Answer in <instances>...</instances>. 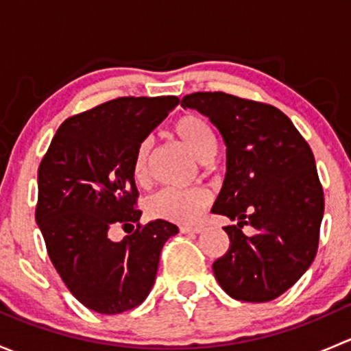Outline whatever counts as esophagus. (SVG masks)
Here are the masks:
<instances>
[{"label": "esophagus", "instance_id": "esophagus-1", "mask_svg": "<svg viewBox=\"0 0 351 351\" xmlns=\"http://www.w3.org/2000/svg\"><path fill=\"white\" fill-rule=\"evenodd\" d=\"M202 226H180V232H183V234H198V232H202Z\"/></svg>", "mask_w": 351, "mask_h": 351}]
</instances>
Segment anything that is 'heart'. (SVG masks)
Returning <instances> with one entry per match:
<instances>
[{"instance_id": "1", "label": "heart", "mask_w": 351, "mask_h": 351, "mask_svg": "<svg viewBox=\"0 0 351 351\" xmlns=\"http://www.w3.org/2000/svg\"><path fill=\"white\" fill-rule=\"evenodd\" d=\"M173 132L200 161H210L217 153V137H215L214 129L200 115L186 113V115L180 117L173 125ZM149 149L147 141H144L137 147L136 158H134V176L137 182H144L147 176ZM207 204L208 193L204 189H165L151 197L147 210L156 219L180 222V224H192L197 221Z\"/></svg>"}]
</instances>
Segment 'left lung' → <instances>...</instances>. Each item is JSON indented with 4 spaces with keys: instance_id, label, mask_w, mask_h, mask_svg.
Returning a JSON list of instances; mask_svg holds the SVG:
<instances>
[{
    "instance_id": "obj_1",
    "label": "left lung",
    "mask_w": 351,
    "mask_h": 351,
    "mask_svg": "<svg viewBox=\"0 0 351 351\" xmlns=\"http://www.w3.org/2000/svg\"><path fill=\"white\" fill-rule=\"evenodd\" d=\"M182 107L208 117L226 144L212 212L236 224L224 228L231 244L212 265L215 278L232 299H277L306 274L319 243L324 197L313 151L271 105L214 91L186 95ZM243 225L257 232L246 237Z\"/></svg>"
}]
</instances>
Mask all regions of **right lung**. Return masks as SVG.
I'll return each instance as SVG.
<instances>
[{
	"label": "right lung",
	"instance_id": "1",
	"mask_svg": "<svg viewBox=\"0 0 351 351\" xmlns=\"http://www.w3.org/2000/svg\"><path fill=\"white\" fill-rule=\"evenodd\" d=\"M178 104L176 97H123L71 117L38 166L35 221L49 258L95 313L139 306L154 285L162 244L178 234L175 224L156 219L122 241L110 238L117 226L139 222L134 158Z\"/></svg>",
	"mask_w": 351,
	"mask_h": 351
}]
</instances>
